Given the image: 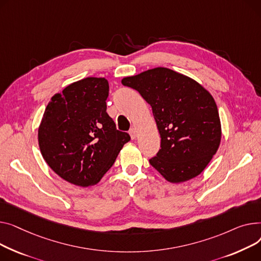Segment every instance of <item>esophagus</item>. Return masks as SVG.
Segmentation results:
<instances>
[{"label": "esophagus", "instance_id": "esophagus-1", "mask_svg": "<svg viewBox=\"0 0 261 261\" xmlns=\"http://www.w3.org/2000/svg\"><path fill=\"white\" fill-rule=\"evenodd\" d=\"M129 135H130V138H132L133 140L136 139V138H137V130H136L135 128H132V129L129 130Z\"/></svg>", "mask_w": 261, "mask_h": 261}]
</instances>
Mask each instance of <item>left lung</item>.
Instances as JSON below:
<instances>
[{
	"label": "left lung",
	"mask_w": 261,
	"mask_h": 261,
	"mask_svg": "<svg viewBox=\"0 0 261 261\" xmlns=\"http://www.w3.org/2000/svg\"><path fill=\"white\" fill-rule=\"evenodd\" d=\"M122 84L139 91L151 106L161 137L149 163L170 182L200 174L216 154L221 125L215 100L189 76L165 67L127 76Z\"/></svg>",
	"instance_id": "left-lung-1"
}]
</instances>
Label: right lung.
Listing matches in <instances>:
<instances>
[{
    "instance_id": "right-lung-1",
    "label": "right lung",
    "mask_w": 261,
    "mask_h": 261,
    "mask_svg": "<svg viewBox=\"0 0 261 261\" xmlns=\"http://www.w3.org/2000/svg\"><path fill=\"white\" fill-rule=\"evenodd\" d=\"M109 90L106 79L85 78L56 94L44 112L38 134L42 156L74 186L98 183L130 140L106 113Z\"/></svg>"
}]
</instances>
